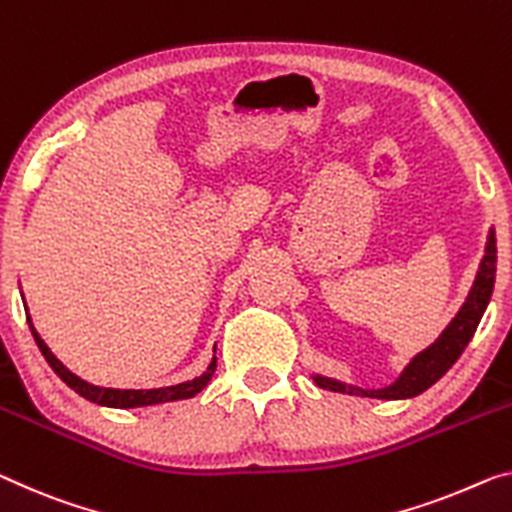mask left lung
Segmentation results:
<instances>
[{
  "instance_id": "obj_1",
  "label": "left lung",
  "mask_w": 512,
  "mask_h": 512,
  "mask_svg": "<svg viewBox=\"0 0 512 512\" xmlns=\"http://www.w3.org/2000/svg\"><path fill=\"white\" fill-rule=\"evenodd\" d=\"M494 277H497V238H494V229H490L485 245V256L478 267L476 281L471 286L467 302L462 304L458 316L451 320L442 336L437 338L435 343L419 352L400 377L389 387L384 389H359L352 387V384L332 380V377L325 375H313V382L318 384L320 389L338 391V393H350V396H366V398H382V400H403L419 396L426 389H430L439 377H442L448 368H451L458 357L465 352V348L474 336L478 322H481L483 313L490 304L492 288H494Z\"/></svg>"
}]
</instances>
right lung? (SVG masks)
Listing matches in <instances>:
<instances>
[{"label":"right lung","mask_w":512,"mask_h":512,"mask_svg":"<svg viewBox=\"0 0 512 512\" xmlns=\"http://www.w3.org/2000/svg\"><path fill=\"white\" fill-rule=\"evenodd\" d=\"M27 322H29L31 334H34L36 345H38V348H41L45 361L52 366V371L57 373L61 380H64L75 393H80L82 398L91 400V403L105 405V407H119V410H128V407H146V405L171 403V400L192 398L203 387H206V384L210 382L212 373H215V368H217V357H212L206 373H201L199 377H194V380H190V382L174 384V387H160V389H105V387H96V384H89L86 380H82V377H77L75 373H70L68 368L61 364L57 357L52 355V350L47 348L43 338L38 336L34 325H31V318L29 316H27Z\"/></svg>","instance_id":"1"}]
</instances>
